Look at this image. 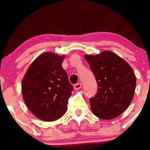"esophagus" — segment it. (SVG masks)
Here are the masks:
<instances>
[{
	"label": "esophagus",
	"instance_id": "1",
	"mask_svg": "<svg viewBox=\"0 0 150 150\" xmlns=\"http://www.w3.org/2000/svg\"><path fill=\"white\" fill-rule=\"evenodd\" d=\"M81 87H82V84H81L80 82H78V83L75 84V85H74V88H75V89H76V90L80 89Z\"/></svg>",
	"mask_w": 150,
	"mask_h": 150
}]
</instances>
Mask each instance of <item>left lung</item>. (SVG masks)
Returning <instances> with one entry per match:
<instances>
[{"instance_id": "obj_1", "label": "left lung", "mask_w": 150, "mask_h": 150, "mask_svg": "<svg viewBox=\"0 0 150 150\" xmlns=\"http://www.w3.org/2000/svg\"><path fill=\"white\" fill-rule=\"evenodd\" d=\"M85 58L98 85L95 96L90 98L92 113L101 119L116 118L131 102L136 77L130 65L116 53L105 51Z\"/></svg>"}]
</instances>
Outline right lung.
Segmentation results:
<instances>
[{"label":"right lung","mask_w":150,"mask_h":150,"mask_svg":"<svg viewBox=\"0 0 150 150\" xmlns=\"http://www.w3.org/2000/svg\"><path fill=\"white\" fill-rule=\"evenodd\" d=\"M64 56L46 52L33 61L22 82L24 101L36 117L46 121L65 114L73 87L62 68Z\"/></svg>","instance_id":"right-lung-1"}]
</instances>
